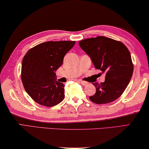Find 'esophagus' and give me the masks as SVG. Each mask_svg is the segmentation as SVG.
<instances>
[{
  "mask_svg": "<svg viewBox=\"0 0 149 149\" xmlns=\"http://www.w3.org/2000/svg\"><path fill=\"white\" fill-rule=\"evenodd\" d=\"M80 83H81L82 85H83V86H86V85L88 84V82L86 81H83V80H80L79 81Z\"/></svg>",
  "mask_w": 149,
  "mask_h": 149,
  "instance_id": "esophagus-1",
  "label": "esophagus"
}]
</instances>
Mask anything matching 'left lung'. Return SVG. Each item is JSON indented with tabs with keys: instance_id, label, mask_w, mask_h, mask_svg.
<instances>
[{
	"instance_id": "1",
	"label": "left lung",
	"mask_w": 149,
	"mask_h": 149,
	"mask_svg": "<svg viewBox=\"0 0 149 149\" xmlns=\"http://www.w3.org/2000/svg\"><path fill=\"white\" fill-rule=\"evenodd\" d=\"M79 45L91 57L95 68L106 74L104 82L92 83L96 91L90 100L97 104L116 100L125 91L133 75V65L128 49L121 41L104 36L80 41Z\"/></svg>"
}]
</instances>
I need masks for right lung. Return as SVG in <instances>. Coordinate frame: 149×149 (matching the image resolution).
I'll list each match as a JSON object with an SVG mask.
<instances>
[{"mask_svg": "<svg viewBox=\"0 0 149 149\" xmlns=\"http://www.w3.org/2000/svg\"><path fill=\"white\" fill-rule=\"evenodd\" d=\"M74 41H47L30 49L22 63L21 77L25 91L38 104L52 107L65 97V85L57 81L55 72Z\"/></svg>", "mask_w": 149, "mask_h": 149, "instance_id": "right-lung-1", "label": "right lung"}]
</instances>
